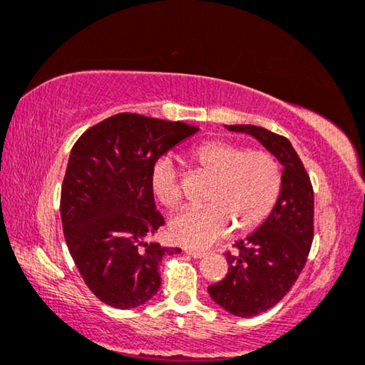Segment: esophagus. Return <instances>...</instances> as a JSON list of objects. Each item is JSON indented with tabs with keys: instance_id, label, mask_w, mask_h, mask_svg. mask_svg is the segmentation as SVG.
I'll list each match as a JSON object with an SVG mask.
<instances>
[{
	"instance_id": "1",
	"label": "esophagus",
	"mask_w": 365,
	"mask_h": 365,
	"mask_svg": "<svg viewBox=\"0 0 365 365\" xmlns=\"http://www.w3.org/2000/svg\"><path fill=\"white\" fill-rule=\"evenodd\" d=\"M185 254L192 255V257H195V259H201L206 255L205 251H193V249H185Z\"/></svg>"
}]
</instances>
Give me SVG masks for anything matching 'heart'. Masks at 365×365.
Listing matches in <instances>:
<instances>
[{
  "label": "heart",
  "instance_id": "1",
  "mask_svg": "<svg viewBox=\"0 0 365 365\" xmlns=\"http://www.w3.org/2000/svg\"><path fill=\"white\" fill-rule=\"evenodd\" d=\"M192 159L215 177L208 190L210 205L187 208L172 217L168 235L173 242L206 249L230 235L235 225L247 232L267 220L282 192V167L272 152L211 140L193 149ZM150 188L165 208L182 203V187L170 157H160L152 167Z\"/></svg>",
  "mask_w": 365,
  "mask_h": 365
}]
</instances>
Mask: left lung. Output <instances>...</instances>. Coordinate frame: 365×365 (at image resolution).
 Masks as SVG:
<instances>
[{
    "label": "left lung",
    "mask_w": 365,
    "mask_h": 365,
    "mask_svg": "<svg viewBox=\"0 0 365 365\" xmlns=\"http://www.w3.org/2000/svg\"><path fill=\"white\" fill-rule=\"evenodd\" d=\"M259 140L284 165L282 192L262 225L226 252L227 275L208 287L213 300L236 317H255L275 307L295 284L313 242L314 193L290 140L252 124L226 126Z\"/></svg>",
    "instance_id": "left-lung-1"
}]
</instances>
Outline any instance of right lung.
<instances>
[{"mask_svg":"<svg viewBox=\"0 0 365 365\" xmlns=\"http://www.w3.org/2000/svg\"><path fill=\"white\" fill-rule=\"evenodd\" d=\"M198 129L119 113L85 130L72 148L61 195L63 236L81 279L103 303L144 304L160 288L162 257L180 252L145 241L165 222L150 172Z\"/></svg>","mask_w":365,"mask_h":365,"instance_id":"1","label":"right lung"}]
</instances>
